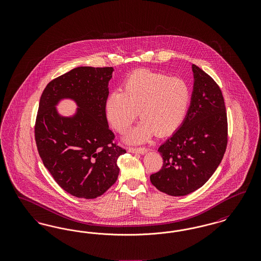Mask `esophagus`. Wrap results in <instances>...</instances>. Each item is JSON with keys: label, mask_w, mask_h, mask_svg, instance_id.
I'll list each match as a JSON object with an SVG mask.
<instances>
[{"label": "esophagus", "mask_w": 261, "mask_h": 261, "mask_svg": "<svg viewBox=\"0 0 261 261\" xmlns=\"http://www.w3.org/2000/svg\"><path fill=\"white\" fill-rule=\"evenodd\" d=\"M128 150L130 151V152H133V153H146L147 152V150L148 149H146V148H144V147H140V148H129Z\"/></svg>", "instance_id": "1"}]
</instances>
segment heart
<instances>
[{
    "label": "heart",
    "instance_id": "1",
    "mask_svg": "<svg viewBox=\"0 0 261 261\" xmlns=\"http://www.w3.org/2000/svg\"><path fill=\"white\" fill-rule=\"evenodd\" d=\"M191 89L184 79L140 69L129 75L122 92L112 93L106 101V113L119 133L133 123L139 112L142 119L126 138L141 143L152 136H166L176 131L186 116Z\"/></svg>",
    "mask_w": 261,
    "mask_h": 261
}]
</instances>
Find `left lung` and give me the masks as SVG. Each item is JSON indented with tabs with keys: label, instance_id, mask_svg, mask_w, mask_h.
I'll return each mask as SVG.
<instances>
[{
	"label": "left lung",
	"instance_id": "1",
	"mask_svg": "<svg viewBox=\"0 0 261 261\" xmlns=\"http://www.w3.org/2000/svg\"><path fill=\"white\" fill-rule=\"evenodd\" d=\"M194 91L184 122L159 148L163 164L149 176L158 190L186 196L203 186L223 159L228 143L227 112L221 89L197 65Z\"/></svg>",
	"mask_w": 261,
	"mask_h": 261
}]
</instances>
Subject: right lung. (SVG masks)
Here are the masks:
<instances>
[{
	"instance_id": "1",
	"label": "right lung",
	"mask_w": 261,
	"mask_h": 261,
	"mask_svg": "<svg viewBox=\"0 0 261 261\" xmlns=\"http://www.w3.org/2000/svg\"><path fill=\"white\" fill-rule=\"evenodd\" d=\"M112 67L80 66L61 75L44 89L35 122L39 155L55 181L76 198L95 199L115 183L117 160L126 150L109 128L106 101ZM74 99V117L62 118L55 106Z\"/></svg>"
}]
</instances>
